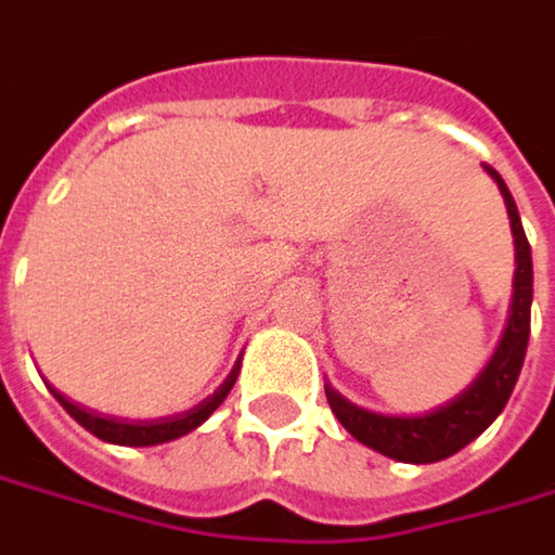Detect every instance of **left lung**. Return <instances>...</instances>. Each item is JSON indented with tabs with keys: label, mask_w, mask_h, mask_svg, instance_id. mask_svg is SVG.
Here are the masks:
<instances>
[{
	"label": "left lung",
	"mask_w": 555,
	"mask_h": 555,
	"mask_svg": "<svg viewBox=\"0 0 555 555\" xmlns=\"http://www.w3.org/2000/svg\"><path fill=\"white\" fill-rule=\"evenodd\" d=\"M505 197V210L512 219V235H515V295H512V313H508V326L503 333V343L493 351L490 364L483 367V374L474 379L472 386L452 399L449 405L437 408L430 414L421 417H386L374 414L364 408L345 402L339 392H333L326 386V402L333 408V414L343 421V427L358 442L371 446L376 452L408 462V465H430L442 462L449 455H455L459 449H465L468 442L477 440L508 402L521 364H525V351H528V336H531V295H534V270H531V245L525 238L518 207L500 179V172L493 166H483Z\"/></svg>",
	"instance_id": "obj_1"
}]
</instances>
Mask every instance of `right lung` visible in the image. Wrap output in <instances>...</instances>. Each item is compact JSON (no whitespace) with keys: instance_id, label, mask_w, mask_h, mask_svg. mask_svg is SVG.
<instances>
[{"instance_id":"1","label":"right lung","mask_w":555,"mask_h":555,"mask_svg":"<svg viewBox=\"0 0 555 555\" xmlns=\"http://www.w3.org/2000/svg\"><path fill=\"white\" fill-rule=\"evenodd\" d=\"M235 379H238V367L229 374V379L212 392L207 402H201V405L184 411V414H176V417H163V421H118V417H103V414H96V411H87V408L68 402V399L59 396L55 389H52V396L59 399V405L65 408V411L81 424L83 430H90V434L100 437V440L115 442V446H156V442L179 440L184 434H191L194 427H201L212 411L225 402V396L232 392Z\"/></svg>"}]
</instances>
